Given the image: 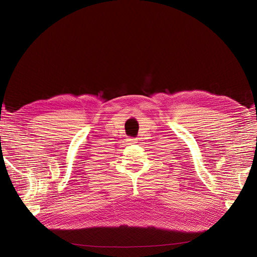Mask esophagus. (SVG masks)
Listing matches in <instances>:
<instances>
[{"instance_id":"obj_1","label":"esophagus","mask_w":257,"mask_h":257,"mask_svg":"<svg viewBox=\"0 0 257 257\" xmlns=\"http://www.w3.org/2000/svg\"><path fill=\"white\" fill-rule=\"evenodd\" d=\"M137 143H138L137 139H133V138L128 139V145H133V144H137Z\"/></svg>"}]
</instances>
